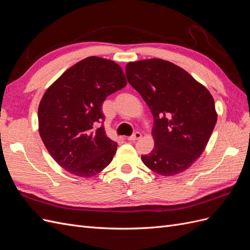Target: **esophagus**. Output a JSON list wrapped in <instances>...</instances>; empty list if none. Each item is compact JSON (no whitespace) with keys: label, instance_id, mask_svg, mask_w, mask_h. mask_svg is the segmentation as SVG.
Here are the masks:
<instances>
[{"label":"esophagus","instance_id":"34e87169","mask_svg":"<svg viewBox=\"0 0 250 250\" xmlns=\"http://www.w3.org/2000/svg\"><path fill=\"white\" fill-rule=\"evenodd\" d=\"M142 138V133L141 132H139V131H135L132 135H131V137H129V138H128V140H129V141H137V140H140Z\"/></svg>","mask_w":250,"mask_h":250}]
</instances>
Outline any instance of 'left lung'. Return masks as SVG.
Listing matches in <instances>:
<instances>
[{"label": "left lung", "instance_id": "obj_1", "mask_svg": "<svg viewBox=\"0 0 250 250\" xmlns=\"http://www.w3.org/2000/svg\"><path fill=\"white\" fill-rule=\"evenodd\" d=\"M128 83L154 118V148L142 161L163 176L187 170L203 152L217 122L208 90L181 67L152 58L126 65Z\"/></svg>", "mask_w": 250, "mask_h": 250}]
</instances>
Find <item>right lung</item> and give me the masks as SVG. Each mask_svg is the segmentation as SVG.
<instances>
[{"label":"right lung","instance_id":"1","mask_svg":"<svg viewBox=\"0 0 250 250\" xmlns=\"http://www.w3.org/2000/svg\"><path fill=\"white\" fill-rule=\"evenodd\" d=\"M126 85L121 67L90 56L65 71L39 107L41 138L54 161L74 175L92 177L112 161L117 143L104 130L102 104Z\"/></svg>","mask_w":250,"mask_h":250}]
</instances>
